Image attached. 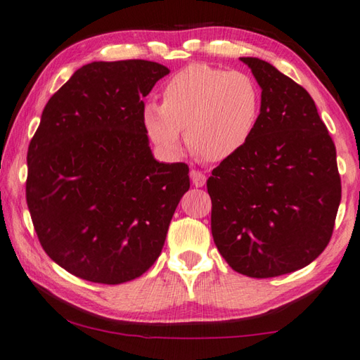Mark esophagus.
Wrapping results in <instances>:
<instances>
[{
    "label": "esophagus",
    "instance_id": "1",
    "mask_svg": "<svg viewBox=\"0 0 360 360\" xmlns=\"http://www.w3.org/2000/svg\"><path fill=\"white\" fill-rule=\"evenodd\" d=\"M191 179H192V184L195 187H202L206 184V176L202 174L200 169H192L191 172Z\"/></svg>",
    "mask_w": 360,
    "mask_h": 360
}]
</instances>
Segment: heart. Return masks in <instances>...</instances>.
<instances>
[{"mask_svg":"<svg viewBox=\"0 0 360 360\" xmlns=\"http://www.w3.org/2000/svg\"><path fill=\"white\" fill-rule=\"evenodd\" d=\"M263 93L243 70L191 64L162 86V103L145 102L143 129L169 158L182 149V130L195 153L211 162L236 155L257 132Z\"/></svg>","mask_w":360,"mask_h":360,"instance_id":"b5f03b06","label":"heart"}]
</instances>
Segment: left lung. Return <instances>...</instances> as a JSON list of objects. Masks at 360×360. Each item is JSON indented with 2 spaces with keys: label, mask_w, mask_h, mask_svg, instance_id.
I'll return each instance as SVG.
<instances>
[{
  "label": "left lung",
  "mask_w": 360,
  "mask_h": 360,
  "mask_svg": "<svg viewBox=\"0 0 360 360\" xmlns=\"http://www.w3.org/2000/svg\"><path fill=\"white\" fill-rule=\"evenodd\" d=\"M257 132L207 179L214 243L234 271L267 278L302 269L329 244L342 200L335 145L307 91L259 58Z\"/></svg>",
  "instance_id": "8db88e82"
}]
</instances>
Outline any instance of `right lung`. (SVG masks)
Segmentation results:
<instances>
[{
	"mask_svg": "<svg viewBox=\"0 0 360 360\" xmlns=\"http://www.w3.org/2000/svg\"><path fill=\"white\" fill-rule=\"evenodd\" d=\"M168 68L94 61L50 97L28 148L26 202L45 253L72 276L117 285L159 258L188 167L154 159L141 124Z\"/></svg>",
	"mask_w": 360,
	"mask_h": 360,
	"instance_id": "right-lung-1",
	"label": "right lung"
}]
</instances>
